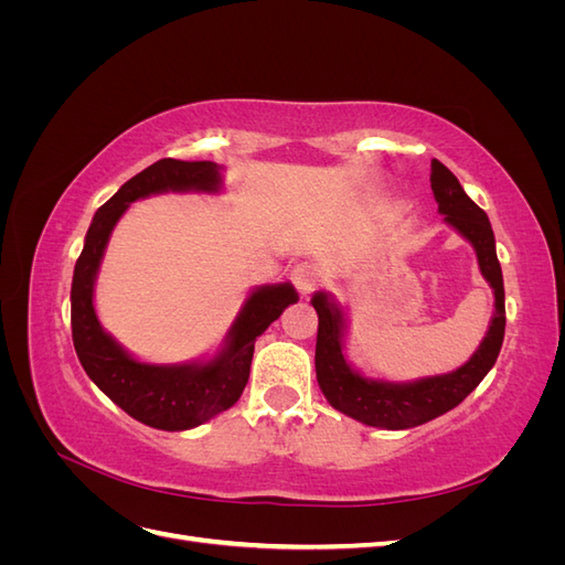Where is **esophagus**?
I'll return each mask as SVG.
<instances>
[{
	"label": "esophagus",
	"instance_id": "34e87169",
	"mask_svg": "<svg viewBox=\"0 0 565 565\" xmlns=\"http://www.w3.org/2000/svg\"><path fill=\"white\" fill-rule=\"evenodd\" d=\"M292 280L301 295H309L320 282V266L313 262H301L292 268Z\"/></svg>",
	"mask_w": 565,
	"mask_h": 565
}]
</instances>
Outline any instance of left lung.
Segmentation results:
<instances>
[{"label":"left lung","instance_id":"left-lung-1","mask_svg":"<svg viewBox=\"0 0 565 565\" xmlns=\"http://www.w3.org/2000/svg\"><path fill=\"white\" fill-rule=\"evenodd\" d=\"M431 191L438 202V212L473 245L483 278L494 289V313L490 330L481 347L469 358V363L440 377L419 380L413 384H393L382 380H367L351 370L341 353L344 316L339 306L318 292L311 303L318 313L316 339V377L324 398L332 407L367 426L380 429H413L424 422L440 417L457 407L469 393L483 382L494 365L504 339V282L502 268L494 252V235L486 212L465 193L450 169L431 160Z\"/></svg>","mask_w":565,"mask_h":565}]
</instances>
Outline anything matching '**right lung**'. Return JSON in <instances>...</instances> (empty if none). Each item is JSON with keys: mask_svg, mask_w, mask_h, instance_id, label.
Instances as JSON below:
<instances>
[{"mask_svg": "<svg viewBox=\"0 0 565 565\" xmlns=\"http://www.w3.org/2000/svg\"><path fill=\"white\" fill-rule=\"evenodd\" d=\"M221 174L214 162H183L164 158L129 179L94 214L75 264L71 289L73 344L89 380L134 419L152 429L183 431L224 413L243 396L249 380L254 341L299 297L289 282L266 285L249 295L226 337V349L210 363L146 365L104 332L94 311V280L110 231L129 202L164 191H218Z\"/></svg>", "mask_w": 565, "mask_h": 565, "instance_id": "obj_1", "label": "right lung"}]
</instances>
